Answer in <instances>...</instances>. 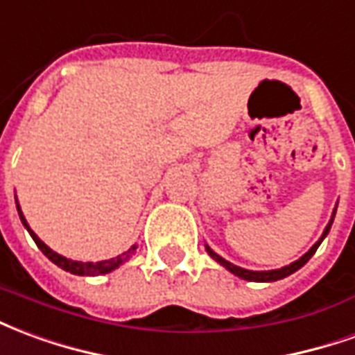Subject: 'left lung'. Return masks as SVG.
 I'll use <instances>...</instances> for the list:
<instances>
[{
    "label": "left lung",
    "instance_id": "8db88e82",
    "mask_svg": "<svg viewBox=\"0 0 355 355\" xmlns=\"http://www.w3.org/2000/svg\"><path fill=\"white\" fill-rule=\"evenodd\" d=\"M331 223H333V220H331ZM331 223L327 225L325 231H323V235H321V239H319L315 245L311 246L308 252L304 254L300 260H296V262H293L291 266H285V268H281V270H271V271H250V270H243V268H239V266H233L231 262H227V260H223L222 256H218V254L214 252V250H210L208 246H206V250H208V254L212 256L216 262H220L225 268V270H230L231 273H235L237 277L241 279H246V281H256V283H271V281H277V279H283L286 277V275H291V273H294V271H298L300 268H302L304 263L310 260L311 256L315 254V250H318V246L321 245V241L327 237V233H329V230H331Z\"/></svg>",
    "mask_w": 355,
    "mask_h": 355
}]
</instances>
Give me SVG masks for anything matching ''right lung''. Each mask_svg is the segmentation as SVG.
<instances>
[{
  "instance_id": "1",
  "label": "right lung",
  "mask_w": 355,
  "mask_h": 355,
  "mask_svg": "<svg viewBox=\"0 0 355 355\" xmlns=\"http://www.w3.org/2000/svg\"><path fill=\"white\" fill-rule=\"evenodd\" d=\"M17 210H19V214H21V222L24 223V227L28 230L32 239L36 241L37 248H40V250H42V252H44L53 263H57L59 268H62L64 271H70V273H74V275H103V273H110L112 270H116L120 263L125 262V260L130 258V254L137 248V246H132V248H130L128 252L122 254V256L110 258V260H103V262H74V260H69V258H64V256H61V254L53 252L49 246L45 245V243H42V241L37 239L36 233L28 227V223H26V220H24V216H22L21 212V206L19 205H17Z\"/></svg>"
}]
</instances>
